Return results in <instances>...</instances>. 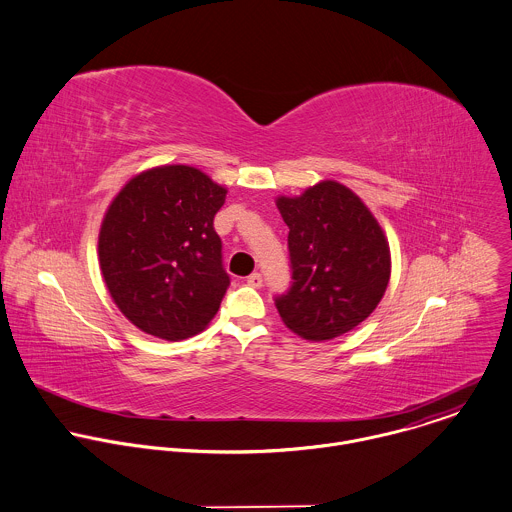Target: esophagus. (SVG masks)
<instances>
[{
    "label": "esophagus",
    "mask_w": 512,
    "mask_h": 512,
    "mask_svg": "<svg viewBox=\"0 0 512 512\" xmlns=\"http://www.w3.org/2000/svg\"><path fill=\"white\" fill-rule=\"evenodd\" d=\"M247 283H249L251 287L259 289V287L263 285V277H261V273H251V275L247 277Z\"/></svg>",
    "instance_id": "obj_1"
}]
</instances>
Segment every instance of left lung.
<instances>
[{
    "mask_svg": "<svg viewBox=\"0 0 512 512\" xmlns=\"http://www.w3.org/2000/svg\"><path fill=\"white\" fill-rule=\"evenodd\" d=\"M289 227L291 287L275 297L283 323L309 341L349 333L379 305L391 277L385 233L345 185L321 181L301 197H279Z\"/></svg>",
    "mask_w": 512,
    "mask_h": 512,
    "instance_id": "obj_1",
    "label": "left lung"
}]
</instances>
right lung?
Wrapping results in <instances>:
<instances>
[{
	"mask_svg": "<svg viewBox=\"0 0 512 512\" xmlns=\"http://www.w3.org/2000/svg\"><path fill=\"white\" fill-rule=\"evenodd\" d=\"M227 189L189 165L135 175L99 231V265L119 311L143 333L183 341L201 333L229 287L213 227Z\"/></svg>",
	"mask_w": 512,
	"mask_h": 512,
	"instance_id": "1",
	"label": "right lung"
}]
</instances>
